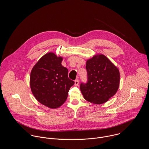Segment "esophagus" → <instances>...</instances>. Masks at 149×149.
I'll return each mask as SVG.
<instances>
[{
	"label": "esophagus",
	"mask_w": 149,
	"mask_h": 149,
	"mask_svg": "<svg viewBox=\"0 0 149 149\" xmlns=\"http://www.w3.org/2000/svg\"><path fill=\"white\" fill-rule=\"evenodd\" d=\"M79 82H80L79 80V79H76L75 80V81H74V85H76V86H77V85H79Z\"/></svg>",
	"instance_id": "1"
}]
</instances>
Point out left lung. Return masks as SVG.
I'll list each match as a JSON object with an SVG mask.
<instances>
[{
  "label": "left lung",
  "instance_id": "left-lung-1",
  "mask_svg": "<svg viewBox=\"0 0 149 149\" xmlns=\"http://www.w3.org/2000/svg\"><path fill=\"white\" fill-rule=\"evenodd\" d=\"M86 69L87 82L80 86L84 99L96 104L106 103L119 88V69L103 54L95 55L87 60Z\"/></svg>",
  "mask_w": 149,
  "mask_h": 149
}]
</instances>
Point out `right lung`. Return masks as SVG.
Here are the masks:
<instances>
[{"mask_svg": "<svg viewBox=\"0 0 149 149\" xmlns=\"http://www.w3.org/2000/svg\"><path fill=\"white\" fill-rule=\"evenodd\" d=\"M61 57L53 53L45 54L33 68L30 87L36 99L43 105L56 108L66 101L74 82L68 78V70L61 65Z\"/></svg>", "mask_w": 149, "mask_h": 149, "instance_id": "obj_1", "label": "right lung"}]
</instances>
